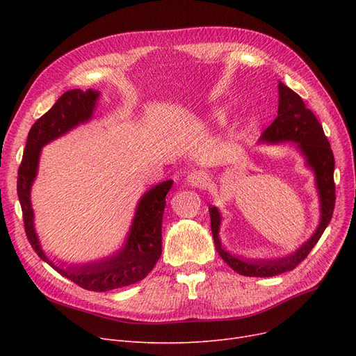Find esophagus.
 Returning a JSON list of instances; mask_svg holds the SVG:
<instances>
[{
    "label": "esophagus",
    "mask_w": 356,
    "mask_h": 356,
    "mask_svg": "<svg viewBox=\"0 0 356 356\" xmlns=\"http://www.w3.org/2000/svg\"><path fill=\"white\" fill-rule=\"evenodd\" d=\"M186 183L192 186V188H207L209 183V176L207 172L193 170L192 173L186 176Z\"/></svg>",
    "instance_id": "esophagus-1"
}]
</instances>
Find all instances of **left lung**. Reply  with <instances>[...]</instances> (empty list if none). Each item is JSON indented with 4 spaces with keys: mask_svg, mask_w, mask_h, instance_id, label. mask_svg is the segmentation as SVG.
Returning <instances> with one entry per match:
<instances>
[{
    "mask_svg": "<svg viewBox=\"0 0 356 356\" xmlns=\"http://www.w3.org/2000/svg\"><path fill=\"white\" fill-rule=\"evenodd\" d=\"M259 141L282 143L293 141L305 156L307 165L314 172L317 192L321 199V222L312 238L296 252L278 259H239L223 250L219 239L220 213L216 207L209 208L211 229L215 247L222 259L238 274L247 277H273L294 270L309 255L321 239L334 209V159L330 144L323 133L321 122L306 106L303 99L283 82L278 83V112L277 118L264 131Z\"/></svg>",
    "mask_w": 356,
    "mask_h": 356,
    "instance_id": "8db88e82",
    "label": "left lung"
}]
</instances>
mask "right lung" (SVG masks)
Here are the masks:
<instances>
[{
    "instance_id": "right-lung-1",
    "label": "right lung",
    "mask_w": 356,
    "mask_h": 356,
    "mask_svg": "<svg viewBox=\"0 0 356 356\" xmlns=\"http://www.w3.org/2000/svg\"><path fill=\"white\" fill-rule=\"evenodd\" d=\"M98 90L72 89L65 92L56 104L37 120L29 131L23 161L18 168L17 193L20 199L27 239L43 261L74 284L90 291H108L138 283L152 271L161 255V222L165 196L173 180H165L149 189L138 202L133 225L120 252L98 263L85 266H56L43 252L34 231V213L30 202L31 184L37 175L42 147L62 137L76 125L92 118Z\"/></svg>"
}]
</instances>
